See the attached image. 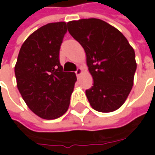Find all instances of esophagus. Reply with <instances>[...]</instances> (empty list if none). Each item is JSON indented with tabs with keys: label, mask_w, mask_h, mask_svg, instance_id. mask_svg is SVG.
Returning <instances> with one entry per match:
<instances>
[{
	"label": "esophagus",
	"mask_w": 155,
	"mask_h": 155,
	"mask_svg": "<svg viewBox=\"0 0 155 155\" xmlns=\"http://www.w3.org/2000/svg\"><path fill=\"white\" fill-rule=\"evenodd\" d=\"M82 72H83V70L81 68H78L77 69V71H76V75H77V77H79L81 74H82Z\"/></svg>",
	"instance_id": "obj_1"
}]
</instances>
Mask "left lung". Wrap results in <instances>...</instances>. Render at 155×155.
<instances>
[{
	"label": "left lung",
	"mask_w": 155,
	"mask_h": 155,
	"mask_svg": "<svg viewBox=\"0 0 155 155\" xmlns=\"http://www.w3.org/2000/svg\"><path fill=\"white\" fill-rule=\"evenodd\" d=\"M70 34L86 53L93 86L85 94L91 106L99 112L118 110L134 84L136 61L134 49L116 27L91 18L67 23Z\"/></svg>",
	"instance_id": "1"
}]
</instances>
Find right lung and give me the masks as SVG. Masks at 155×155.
Listing matches in <instances>:
<instances>
[{"label": "right lung", "mask_w": 155, "mask_h": 155, "mask_svg": "<svg viewBox=\"0 0 155 155\" xmlns=\"http://www.w3.org/2000/svg\"><path fill=\"white\" fill-rule=\"evenodd\" d=\"M66 32V22L63 21L37 29L22 44L15 66L22 98L43 119H56L67 111L77 81L74 72H64L59 62Z\"/></svg>", "instance_id": "obj_1"}]
</instances>
